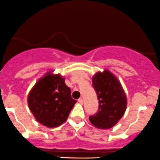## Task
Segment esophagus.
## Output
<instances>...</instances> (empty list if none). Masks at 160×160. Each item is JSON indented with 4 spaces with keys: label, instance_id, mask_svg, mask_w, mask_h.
<instances>
[{
    "label": "esophagus",
    "instance_id": "34e87169",
    "mask_svg": "<svg viewBox=\"0 0 160 160\" xmlns=\"http://www.w3.org/2000/svg\"><path fill=\"white\" fill-rule=\"evenodd\" d=\"M78 102L80 103V104H83V99L82 98H79L78 99Z\"/></svg>",
    "mask_w": 160,
    "mask_h": 160
}]
</instances>
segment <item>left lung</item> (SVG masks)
<instances>
[{
    "instance_id": "obj_1",
    "label": "left lung",
    "mask_w": 160,
    "mask_h": 160,
    "mask_svg": "<svg viewBox=\"0 0 160 160\" xmlns=\"http://www.w3.org/2000/svg\"><path fill=\"white\" fill-rule=\"evenodd\" d=\"M92 82L99 100V109L97 114L89 116V121L97 128H112L126 112L127 95L118 78L108 70L97 72Z\"/></svg>"
}]
</instances>
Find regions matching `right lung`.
Listing matches in <instances>:
<instances>
[{"mask_svg":"<svg viewBox=\"0 0 160 160\" xmlns=\"http://www.w3.org/2000/svg\"><path fill=\"white\" fill-rule=\"evenodd\" d=\"M65 78L51 71L41 78L30 91L27 102L30 112L38 122L48 128L63 124L68 118L75 100Z\"/></svg>","mask_w":160,"mask_h":160,"instance_id":"add662e5","label":"right lung"}]
</instances>
